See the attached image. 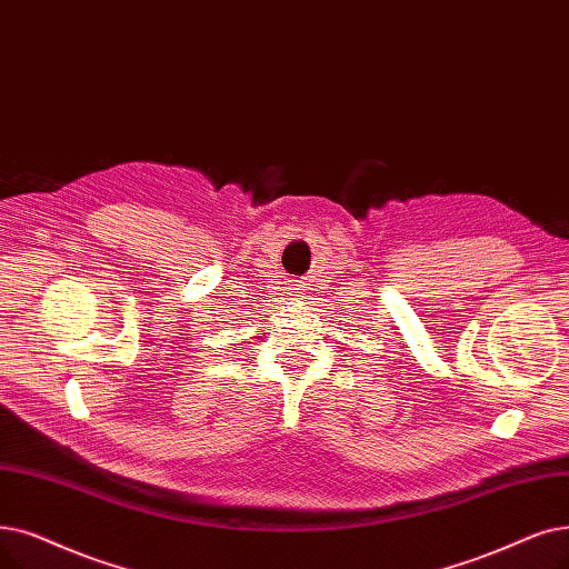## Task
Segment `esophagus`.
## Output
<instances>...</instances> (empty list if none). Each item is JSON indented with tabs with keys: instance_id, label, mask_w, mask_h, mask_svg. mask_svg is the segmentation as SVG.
<instances>
[{
	"instance_id": "34e87169",
	"label": "esophagus",
	"mask_w": 569,
	"mask_h": 569,
	"mask_svg": "<svg viewBox=\"0 0 569 569\" xmlns=\"http://www.w3.org/2000/svg\"><path fill=\"white\" fill-rule=\"evenodd\" d=\"M305 288H307V286H298V288H292V290H295V292H305Z\"/></svg>"
}]
</instances>
